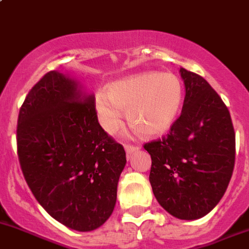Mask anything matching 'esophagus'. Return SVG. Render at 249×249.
Listing matches in <instances>:
<instances>
[{
    "label": "esophagus",
    "instance_id": "1",
    "mask_svg": "<svg viewBox=\"0 0 249 249\" xmlns=\"http://www.w3.org/2000/svg\"><path fill=\"white\" fill-rule=\"evenodd\" d=\"M124 150L127 152V156H129L130 153L135 152L137 150H139V147L135 145H130V143H124Z\"/></svg>",
    "mask_w": 249,
    "mask_h": 249
}]
</instances>
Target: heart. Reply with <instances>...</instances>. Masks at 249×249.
Returning a JSON list of instances; mask_svg holds the SVG:
<instances>
[{
	"label": "heart",
	"instance_id": "1",
	"mask_svg": "<svg viewBox=\"0 0 249 249\" xmlns=\"http://www.w3.org/2000/svg\"><path fill=\"white\" fill-rule=\"evenodd\" d=\"M183 99V87L173 73L134 74L115 81L107 94H98L96 111L99 124L109 134L122 127V111L128 124L146 135L166 132L175 121Z\"/></svg>",
	"mask_w": 249,
	"mask_h": 249
}]
</instances>
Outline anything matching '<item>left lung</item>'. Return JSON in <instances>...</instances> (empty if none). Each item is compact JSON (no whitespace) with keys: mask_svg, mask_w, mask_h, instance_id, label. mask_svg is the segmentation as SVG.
I'll list each match as a JSON object with an SVG mask.
<instances>
[{"mask_svg":"<svg viewBox=\"0 0 249 249\" xmlns=\"http://www.w3.org/2000/svg\"><path fill=\"white\" fill-rule=\"evenodd\" d=\"M181 115L162 139L146 142L150 182L165 211L180 219L209 213L228 188L235 165V130L219 94L199 74L181 68Z\"/></svg>","mask_w":249,"mask_h":249,"instance_id":"left-lung-1","label":"left lung"}]
</instances>
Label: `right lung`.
<instances>
[{
  "label": "right lung",
  "mask_w": 249,
  "mask_h": 249,
  "mask_svg": "<svg viewBox=\"0 0 249 249\" xmlns=\"http://www.w3.org/2000/svg\"><path fill=\"white\" fill-rule=\"evenodd\" d=\"M93 94L60 71L45 74L25 98L18 157L35 198L53 218L91 231L114 211L125 152L99 124Z\"/></svg>",
  "instance_id": "1"
}]
</instances>
